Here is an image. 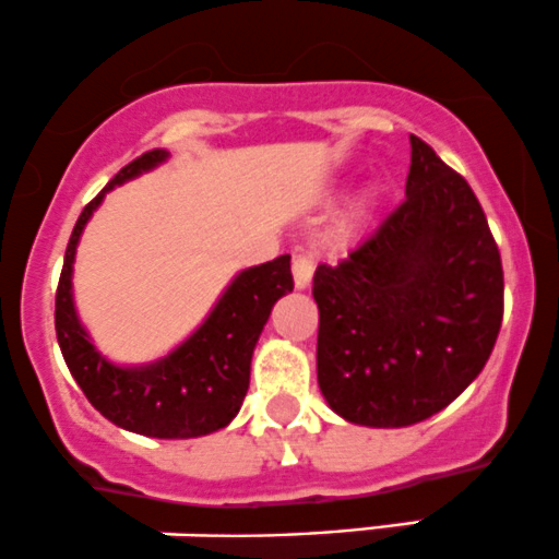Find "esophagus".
I'll return each instance as SVG.
<instances>
[{"instance_id":"obj_1","label":"esophagus","mask_w":559,"mask_h":559,"mask_svg":"<svg viewBox=\"0 0 559 559\" xmlns=\"http://www.w3.org/2000/svg\"><path fill=\"white\" fill-rule=\"evenodd\" d=\"M312 270H316V257H312L310 251H299V254H294L292 273H294V284H297V289H305V286L310 284Z\"/></svg>"}]
</instances>
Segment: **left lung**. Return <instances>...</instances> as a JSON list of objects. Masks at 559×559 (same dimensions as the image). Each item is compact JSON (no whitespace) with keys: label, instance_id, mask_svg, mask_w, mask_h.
<instances>
[{"label":"left lung","instance_id":"left-lung-1","mask_svg":"<svg viewBox=\"0 0 559 559\" xmlns=\"http://www.w3.org/2000/svg\"><path fill=\"white\" fill-rule=\"evenodd\" d=\"M318 384L342 419L408 427L483 371L504 316V270L469 182L411 134L406 199L318 265Z\"/></svg>","mask_w":559,"mask_h":559}]
</instances>
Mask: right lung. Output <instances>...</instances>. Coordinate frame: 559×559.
<instances>
[{"label": "right lung", "instance_id": "right-lung-1", "mask_svg": "<svg viewBox=\"0 0 559 559\" xmlns=\"http://www.w3.org/2000/svg\"><path fill=\"white\" fill-rule=\"evenodd\" d=\"M167 156L156 148L134 158L79 214L55 292V331L71 377L108 421L148 438H201L228 427L241 408L257 340L273 305L294 289L292 257L241 270L210 318L164 358L145 366H116L103 358L73 308L76 243L108 190L158 167Z\"/></svg>", "mask_w": 559, "mask_h": 559}]
</instances>
